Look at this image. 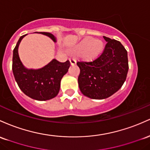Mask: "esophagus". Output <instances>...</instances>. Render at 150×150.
Returning a JSON list of instances; mask_svg holds the SVG:
<instances>
[{"label": "esophagus", "instance_id": "1", "mask_svg": "<svg viewBox=\"0 0 150 150\" xmlns=\"http://www.w3.org/2000/svg\"><path fill=\"white\" fill-rule=\"evenodd\" d=\"M69 62H70L71 65H75L76 64V61L75 59H74V58H70Z\"/></svg>", "mask_w": 150, "mask_h": 150}]
</instances>
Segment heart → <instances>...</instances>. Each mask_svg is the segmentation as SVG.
<instances>
[{
  "label": "heart",
  "instance_id": "heart-1",
  "mask_svg": "<svg viewBox=\"0 0 150 150\" xmlns=\"http://www.w3.org/2000/svg\"><path fill=\"white\" fill-rule=\"evenodd\" d=\"M104 50V44L100 40L91 37L83 38L72 49V52L87 62H93L100 56Z\"/></svg>",
  "mask_w": 150,
  "mask_h": 150
}]
</instances>
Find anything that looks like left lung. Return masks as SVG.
Masks as SVG:
<instances>
[{
    "label": "left lung",
    "mask_w": 150,
    "mask_h": 150,
    "mask_svg": "<svg viewBox=\"0 0 150 150\" xmlns=\"http://www.w3.org/2000/svg\"><path fill=\"white\" fill-rule=\"evenodd\" d=\"M107 42L103 52L91 62H77L80 69L79 87L92 99L110 97L123 85L128 71L127 52L119 41L103 36Z\"/></svg>",
    "instance_id": "8db88e82"
}]
</instances>
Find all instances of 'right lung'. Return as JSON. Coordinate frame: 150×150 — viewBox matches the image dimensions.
Segmentation results:
<instances>
[{
	"label": "right lung",
	"instance_id": "right-lung-1",
	"mask_svg": "<svg viewBox=\"0 0 150 150\" xmlns=\"http://www.w3.org/2000/svg\"><path fill=\"white\" fill-rule=\"evenodd\" d=\"M46 35L56 42L57 39L50 33H36ZM27 35L20 38L13 50V72L18 86L25 95L37 100H47L56 97L60 89L61 80L68 71L70 62H59L54 59L50 63L38 69L26 68L22 63L18 47L21 40Z\"/></svg>",
	"mask_w": 150,
	"mask_h": 150
}]
</instances>
